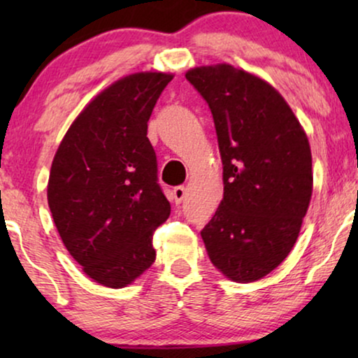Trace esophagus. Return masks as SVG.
Here are the masks:
<instances>
[{
	"label": "esophagus",
	"mask_w": 358,
	"mask_h": 358,
	"mask_svg": "<svg viewBox=\"0 0 358 358\" xmlns=\"http://www.w3.org/2000/svg\"><path fill=\"white\" fill-rule=\"evenodd\" d=\"M185 197V187L184 185H178V187L173 189V199H174V203L179 205L180 202H182Z\"/></svg>",
	"instance_id": "1"
}]
</instances>
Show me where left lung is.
Segmentation results:
<instances>
[{
  "label": "left lung",
  "instance_id": "1",
  "mask_svg": "<svg viewBox=\"0 0 358 358\" xmlns=\"http://www.w3.org/2000/svg\"><path fill=\"white\" fill-rule=\"evenodd\" d=\"M185 78L212 110L223 163V200L200 231L207 254L231 280H259L295 246L310 205L308 136L285 99L251 73L222 63Z\"/></svg>",
  "mask_w": 358,
  "mask_h": 358
}]
</instances>
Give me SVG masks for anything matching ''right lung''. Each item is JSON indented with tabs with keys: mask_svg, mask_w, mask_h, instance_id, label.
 Masks as SVG:
<instances>
[{
	"mask_svg": "<svg viewBox=\"0 0 358 358\" xmlns=\"http://www.w3.org/2000/svg\"><path fill=\"white\" fill-rule=\"evenodd\" d=\"M171 80L135 73L115 81L78 115L53 158V222L73 259L104 287H127L155 262L153 233L171 213L146 136Z\"/></svg>",
	"mask_w": 358,
	"mask_h": 358,
	"instance_id": "obj_1",
	"label": "right lung"
}]
</instances>
